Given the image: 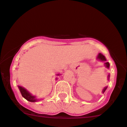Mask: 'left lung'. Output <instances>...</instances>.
<instances>
[{
	"mask_svg": "<svg viewBox=\"0 0 127 127\" xmlns=\"http://www.w3.org/2000/svg\"><path fill=\"white\" fill-rule=\"evenodd\" d=\"M97 59L99 60L102 61H105V63H104V64H105V67H106L107 68H108H108H109V67H110L109 63L106 62V58H105V56H104V55H102V54H101V53H99V54L98 55H97ZM109 78H110V75H108V80H109ZM107 89V87H104V89H103V90H102V92L104 93V92H105V90H106Z\"/></svg>",
	"mask_w": 127,
	"mask_h": 127,
	"instance_id": "left-lung-1",
	"label": "left lung"
}]
</instances>
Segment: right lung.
<instances>
[{
  "mask_svg": "<svg viewBox=\"0 0 127 127\" xmlns=\"http://www.w3.org/2000/svg\"><path fill=\"white\" fill-rule=\"evenodd\" d=\"M58 75H59V74H58ZM18 87H19V90H20V93L21 94H22V96L24 97L25 99H26L27 101H30V102H37V101H38L39 100V99H37L35 96L32 95L31 94L28 90H26V89L23 88V87H22V86H18Z\"/></svg>",
  "mask_w": 127,
  "mask_h": 127,
  "instance_id": "add662e5",
  "label": "right lung"
}]
</instances>
